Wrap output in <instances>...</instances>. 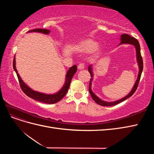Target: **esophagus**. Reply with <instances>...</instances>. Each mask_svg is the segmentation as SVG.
<instances>
[{
    "label": "esophagus",
    "mask_w": 154,
    "mask_h": 154,
    "mask_svg": "<svg viewBox=\"0 0 154 154\" xmlns=\"http://www.w3.org/2000/svg\"><path fill=\"white\" fill-rule=\"evenodd\" d=\"M85 68V65L83 63H80L78 66V69H80V70H82Z\"/></svg>",
    "instance_id": "esophagus-1"
}]
</instances>
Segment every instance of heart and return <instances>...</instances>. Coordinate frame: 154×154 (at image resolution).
Listing matches in <instances>:
<instances>
[{
    "label": "heart",
    "instance_id": "obj_1",
    "mask_svg": "<svg viewBox=\"0 0 154 154\" xmlns=\"http://www.w3.org/2000/svg\"><path fill=\"white\" fill-rule=\"evenodd\" d=\"M76 47L78 49L82 51V52H90L93 49H94V51H97L100 48L99 46L96 45V43L94 40L89 38L80 42L77 45Z\"/></svg>",
    "mask_w": 154,
    "mask_h": 154
}]
</instances>
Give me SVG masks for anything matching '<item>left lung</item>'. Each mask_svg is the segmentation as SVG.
Returning a JSON list of instances; mask_svg holds the SVG:
<instances>
[{"label": "left lung", "instance_id": "1", "mask_svg": "<svg viewBox=\"0 0 154 154\" xmlns=\"http://www.w3.org/2000/svg\"><path fill=\"white\" fill-rule=\"evenodd\" d=\"M120 41L121 42H120V44H119V45H122V44H130V45H134L135 49H136V60H137V63L138 67H139V72H138L137 80H136V82H135L131 91H130L127 96H125L124 97H123V98H121L119 100H118L116 101H104V100H102L99 97H97L92 91V82L93 80V77H94V74H93V70H92L93 69V67H92L93 65L92 64L89 65V66L88 67V72H89L90 74H91V78L90 83H89V87H88V91H89V92H90L92 98L94 100V101L96 102V103H97L100 105H101V106H114L115 105H117V104L121 103V102L125 101V100L128 99V97H130V96H132L134 93L135 92V91H136L137 87L138 86V83L139 82V80H140L141 73H142L143 69V59H142L141 55L140 45H139L138 40L135 38H134V37H132L131 36H130L128 35L123 34V35H121Z\"/></svg>", "mask_w": 154, "mask_h": 154}]
</instances>
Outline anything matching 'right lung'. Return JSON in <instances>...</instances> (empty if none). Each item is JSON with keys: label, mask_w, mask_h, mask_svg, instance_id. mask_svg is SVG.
I'll list each match as a JSON object with an SVG mask.
<instances>
[{"label": "right lung", "mask_w": 154, "mask_h": 154, "mask_svg": "<svg viewBox=\"0 0 154 154\" xmlns=\"http://www.w3.org/2000/svg\"><path fill=\"white\" fill-rule=\"evenodd\" d=\"M41 32V33L44 35H49L51 31L48 29H35L33 30H31L27 32ZM13 69L17 73V75L19 81V83L20 85V87L22 88V91L24 92L25 94L29 96L31 98L35 100L38 101L40 102H42V103H48V104H53L58 102L61 100L63 97L66 96L67 94V91L70 86V83H71L72 78L74 75L77 71V67L76 65H74L72 67H70L66 74V79H65V83L62 87L60 89L54 93V94H45V93L40 92L34 91L32 89L31 87L27 85L26 83L22 80L19 74L18 73V71L16 68V61H15V56L14 57L13 59Z\"/></svg>", "instance_id": "right-lung-1"}]
</instances>
